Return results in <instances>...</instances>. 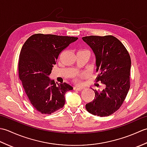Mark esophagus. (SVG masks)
I'll return each instance as SVG.
<instances>
[{"label":"esophagus","instance_id":"34e87169","mask_svg":"<svg viewBox=\"0 0 147 147\" xmlns=\"http://www.w3.org/2000/svg\"><path fill=\"white\" fill-rule=\"evenodd\" d=\"M83 88L82 86H75L74 87V90H78V91H80V90H83Z\"/></svg>","mask_w":147,"mask_h":147}]
</instances>
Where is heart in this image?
<instances>
[{"label": "heart", "instance_id": "1", "mask_svg": "<svg viewBox=\"0 0 147 147\" xmlns=\"http://www.w3.org/2000/svg\"><path fill=\"white\" fill-rule=\"evenodd\" d=\"M84 76H85V74H79V75H76V76H80V77H83Z\"/></svg>", "mask_w": 147, "mask_h": 147}]
</instances>
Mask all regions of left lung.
<instances>
[{
    "label": "left lung",
    "mask_w": 147,
    "mask_h": 147,
    "mask_svg": "<svg viewBox=\"0 0 147 147\" xmlns=\"http://www.w3.org/2000/svg\"><path fill=\"white\" fill-rule=\"evenodd\" d=\"M82 39L95 56L96 72H100L96 82L105 85L102 90H93L95 98L86 104V109L93 115L109 116L119 109L129 91L130 56L123 43L112 35L88 36Z\"/></svg>",
    "instance_id": "obj_1"
}]
</instances>
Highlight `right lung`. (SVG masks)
I'll list each match as a JSON object with an SVG mask.
<instances>
[{"label":"right lung","instance_id":"1","mask_svg":"<svg viewBox=\"0 0 147 147\" xmlns=\"http://www.w3.org/2000/svg\"><path fill=\"white\" fill-rule=\"evenodd\" d=\"M77 37L35 34L28 39L19 59V76L31 104L42 114L63 107L65 94L73 89L66 83L57 85L49 78L59 54Z\"/></svg>","mask_w":147,"mask_h":147}]
</instances>
